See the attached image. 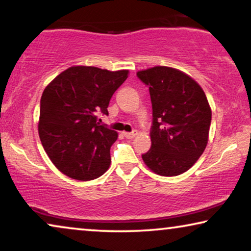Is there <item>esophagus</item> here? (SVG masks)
<instances>
[{"label":"esophagus","mask_w":251,"mask_h":251,"mask_svg":"<svg viewBox=\"0 0 251 251\" xmlns=\"http://www.w3.org/2000/svg\"><path fill=\"white\" fill-rule=\"evenodd\" d=\"M124 134V136L126 137V138H133V137H135L136 136V130H134V132H130V133H127V132H124L123 133Z\"/></svg>","instance_id":"obj_1"}]
</instances>
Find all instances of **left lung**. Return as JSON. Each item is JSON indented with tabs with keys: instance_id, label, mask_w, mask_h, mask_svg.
<instances>
[{
	"instance_id": "left-lung-1",
	"label": "left lung",
	"mask_w": 251,
	"mask_h": 251,
	"mask_svg": "<svg viewBox=\"0 0 251 251\" xmlns=\"http://www.w3.org/2000/svg\"><path fill=\"white\" fill-rule=\"evenodd\" d=\"M136 75L149 87L153 110L152 145L142 159L156 175L184 174L208 142L212 110L205 92L193 77L174 67L154 66Z\"/></svg>"
}]
</instances>
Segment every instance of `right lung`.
Masks as SVG:
<instances>
[{"mask_svg":"<svg viewBox=\"0 0 251 251\" xmlns=\"http://www.w3.org/2000/svg\"><path fill=\"white\" fill-rule=\"evenodd\" d=\"M128 77V70L72 66L45 88L38 133L48 158L67 177L93 180L110 166V148L118 134L97 123L108 115L111 97Z\"/></svg>","mask_w":251,"mask_h":251,"instance_id":"1","label":"right lung"}]
</instances>
